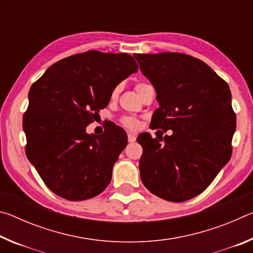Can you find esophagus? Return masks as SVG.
Returning <instances> with one entry per match:
<instances>
[{
    "instance_id": "obj_1",
    "label": "esophagus",
    "mask_w": 253,
    "mask_h": 253,
    "mask_svg": "<svg viewBox=\"0 0 253 253\" xmlns=\"http://www.w3.org/2000/svg\"><path fill=\"white\" fill-rule=\"evenodd\" d=\"M127 138H128V142L132 143V142H135V140H136V135L134 134V132H128Z\"/></svg>"
}]
</instances>
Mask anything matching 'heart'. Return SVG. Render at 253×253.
Listing matches in <instances>:
<instances>
[{
    "instance_id": "heart-1",
    "label": "heart",
    "mask_w": 253,
    "mask_h": 253,
    "mask_svg": "<svg viewBox=\"0 0 253 253\" xmlns=\"http://www.w3.org/2000/svg\"><path fill=\"white\" fill-rule=\"evenodd\" d=\"M147 84H145V83L137 84L136 87H135L136 91L138 92V91L140 90V89H142L143 87H145V85H147ZM118 91H119V88H118V87L115 88L114 90H113V92H111V98H116L117 95H118ZM121 122H122V124H123L124 126H126L127 128H130V129H135V128L138 127V121H137V119L134 118V117L125 116V117H123V118L121 119Z\"/></svg>"
}]
</instances>
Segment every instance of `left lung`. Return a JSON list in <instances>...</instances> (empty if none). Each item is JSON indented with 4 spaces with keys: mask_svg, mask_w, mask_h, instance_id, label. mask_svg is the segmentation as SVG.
<instances>
[{
    "mask_svg": "<svg viewBox=\"0 0 253 253\" xmlns=\"http://www.w3.org/2000/svg\"><path fill=\"white\" fill-rule=\"evenodd\" d=\"M134 57L160 104L152 126L173 131L169 136L137 138L143 147L140 178L158 198L184 202L202 193L232 154L237 118L229 84L202 60L188 54Z\"/></svg>",
    "mask_w": 253,
    "mask_h": 253,
    "instance_id": "obj_1",
    "label": "left lung"
}]
</instances>
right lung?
<instances>
[{
    "instance_id": "add662e5",
    "label": "right lung",
    "mask_w": 253,
    "mask_h": 253,
    "mask_svg": "<svg viewBox=\"0 0 253 253\" xmlns=\"http://www.w3.org/2000/svg\"><path fill=\"white\" fill-rule=\"evenodd\" d=\"M137 69L130 54L90 50L55 62L31 85L23 115L25 153L53 193L83 201L108 186L127 135L114 124L102 135H89L85 127Z\"/></svg>"
}]
</instances>
